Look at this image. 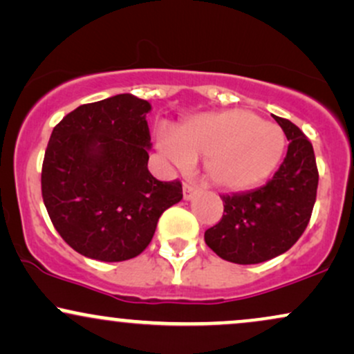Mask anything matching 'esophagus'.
<instances>
[{"instance_id":"obj_1","label":"esophagus","mask_w":354,"mask_h":354,"mask_svg":"<svg viewBox=\"0 0 354 354\" xmlns=\"http://www.w3.org/2000/svg\"><path fill=\"white\" fill-rule=\"evenodd\" d=\"M199 191L201 189L196 188L193 185H185L183 186V198H185V201H191V199L199 194Z\"/></svg>"}]
</instances>
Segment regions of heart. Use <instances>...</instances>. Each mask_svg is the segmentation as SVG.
<instances>
[{
    "mask_svg": "<svg viewBox=\"0 0 354 354\" xmlns=\"http://www.w3.org/2000/svg\"><path fill=\"white\" fill-rule=\"evenodd\" d=\"M156 143L180 168L204 158L206 181L232 193L257 188L269 180L285 151L282 129L242 109L194 115L174 131L160 127Z\"/></svg>",
    "mask_w": 354,
    "mask_h": 354,
    "instance_id": "heart-1",
    "label": "heart"
}]
</instances>
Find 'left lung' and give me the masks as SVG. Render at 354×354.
<instances>
[{
	"label": "left lung",
	"instance_id": "8db88e82",
	"mask_svg": "<svg viewBox=\"0 0 354 354\" xmlns=\"http://www.w3.org/2000/svg\"><path fill=\"white\" fill-rule=\"evenodd\" d=\"M275 122L290 142L283 163L262 188L223 196V219L204 232L207 247L224 261L250 266L287 252L312 216L318 186L313 147L290 120Z\"/></svg>",
	"mask_w": 354,
	"mask_h": 354
}]
</instances>
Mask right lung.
I'll return each instance as SVG.
<instances>
[{
  "instance_id": "1",
  "label": "right lung",
  "mask_w": 354,
  "mask_h": 354,
  "mask_svg": "<svg viewBox=\"0 0 354 354\" xmlns=\"http://www.w3.org/2000/svg\"><path fill=\"white\" fill-rule=\"evenodd\" d=\"M150 110V102L118 93L80 105L53 130L42 199L55 231L85 257H136L160 216L183 199L180 181H158L148 171Z\"/></svg>"
}]
</instances>
